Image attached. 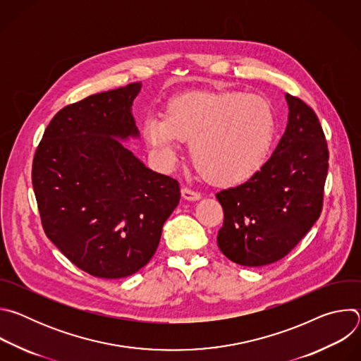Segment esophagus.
Here are the masks:
<instances>
[{
  "mask_svg": "<svg viewBox=\"0 0 361 361\" xmlns=\"http://www.w3.org/2000/svg\"><path fill=\"white\" fill-rule=\"evenodd\" d=\"M181 195L184 200H188V201H197L201 198V194L191 190V188H187V187H183L181 188Z\"/></svg>",
  "mask_w": 361,
  "mask_h": 361,
  "instance_id": "34e87169",
  "label": "esophagus"
}]
</instances>
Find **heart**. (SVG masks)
Returning a JSON list of instances; mask_svg holds the SVG:
<instances>
[{
  "label": "heart",
  "instance_id": "heart-1",
  "mask_svg": "<svg viewBox=\"0 0 361 361\" xmlns=\"http://www.w3.org/2000/svg\"><path fill=\"white\" fill-rule=\"evenodd\" d=\"M145 144L164 161L188 140L200 174L219 187L250 181L266 164L276 134L269 101L238 91H190L171 97L163 117L148 116L141 127Z\"/></svg>",
  "mask_w": 361,
  "mask_h": 361
}]
</instances>
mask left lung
I'll return each instance as SVG.
<instances>
[{
  "instance_id": "8db88e82",
  "label": "left lung",
  "mask_w": 361,
  "mask_h": 361,
  "mask_svg": "<svg viewBox=\"0 0 361 361\" xmlns=\"http://www.w3.org/2000/svg\"><path fill=\"white\" fill-rule=\"evenodd\" d=\"M288 123L273 156L250 181L216 194L224 212L217 244L231 262L262 267L286 257L323 210L329 148L310 106L286 94Z\"/></svg>"
}]
</instances>
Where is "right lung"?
Returning a JSON list of instances; mask_svg holds the SVG:
<instances>
[{
	"mask_svg": "<svg viewBox=\"0 0 361 361\" xmlns=\"http://www.w3.org/2000/svg\"><path fill=\"white\" fill-rule=\"evenodd\" d=\"M141 82L90 95L49 121L32 161L47 237L82 271L123 279L156 252L180 201L178 181L147 169L118 140L138 137Z\"/></svg>",
	"mask_w": 361,
	"mask_h": 361,
	"instance_id": "add662e5",
	"label": "right lung"
}]
</instances>
